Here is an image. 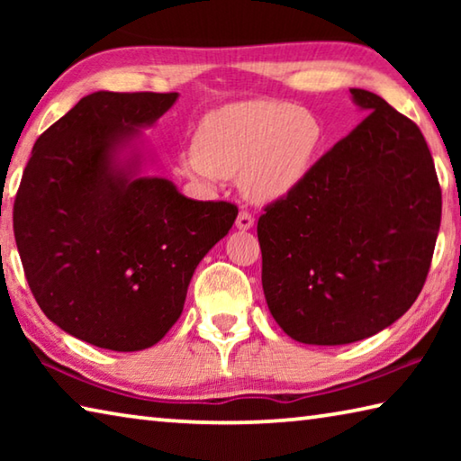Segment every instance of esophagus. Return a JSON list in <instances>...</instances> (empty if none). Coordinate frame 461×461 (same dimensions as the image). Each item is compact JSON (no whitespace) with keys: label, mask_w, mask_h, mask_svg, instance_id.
Returning a JSON list of instances; mask_svg holds the SVG:
<instances>
[{"label":"esophagus","mask_w":461,"mask_h":461,"mask_svg":"<svg viewBox=\"0 0 461 461\" xmlns=\"http://www.w3.org/2000/svg\"><path fill=\"white\" fill-rule=\"evenodd\" d=\"M254 225V217L249 215L248 212H240L238 213V220H236V228L238 230H241V231H246V230H249Z\"/></svg>","instance_id":"34e87169"}]
</instances>
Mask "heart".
<instances>
[{
	"mask_svg": "<svg viewBox=\"0 0 461 461\" xmlns=\"http://www.w3.org/2000/svg\"><path fill=\"white\" fill-rule=\"evenodd\" d=\"M321 138V123L307 109L276 99L233 101L199 122L181 168L209 186L240 178L249 201L275 203L305 181Z\"/></svg>",
	"mask_w": 461,
	"mask_h": 461,
	"instance_id": "b5f03b06",
	"label": "heart"
}]
</instances>
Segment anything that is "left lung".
I'll list each match as a JSON object with an SVG mask.
<instances>
[{
    "label": "left lung",
    "mask_w": 461,
    "mask_h": 461,
    "mask_svg": "<svg viewBox=\"0 0 461 461\" xmlns=\"http://www.w3.org/2000/svg\"><path fill=\"white\" fill-rule=\"evenodd\" d=\"M366 118L258 220L262 288L275 321L309 346L386 330L425 285L441 189L417 123L349 89Z\"/></svg>",
    "instance_id": "left-lung-1"
}]
</instances>
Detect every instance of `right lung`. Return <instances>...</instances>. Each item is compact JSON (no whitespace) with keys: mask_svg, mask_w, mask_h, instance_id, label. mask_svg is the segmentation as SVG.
<instances>
[{"mask_svg":"<svg viewBox=\"0 0 461 461\" xmlns=\"http://www.w3.org/2000/svg\"><path fill=\"white\" fill-rule=\"evenodd\" d=\"M178 93L95 91L36 140L14 203L15 244L44 315L113 352L158 343L194 268L238 207L194 201L144 175L142 130Z\"/></svg>","mask_w":461,"mask_h":461,"instance_id":"obj_1","label":"right lung"}]
</instances>
